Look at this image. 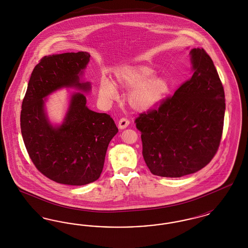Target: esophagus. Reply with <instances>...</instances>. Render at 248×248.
<instances>
[{"label":"esophagus","instance_id":"obj_1","mask_svg":"<svg viewBox=\"0 0 248 248\" xmlns=\"http://www.w3.org/2000/svg\"><path fill=\"white\" fill-rule=\"evenodd\" d=\"M130 122L126 118H121L119 120L118 125L120 129H124L129 125Z\"/></svg>","mask_w":248,"mask_h":248}]
</instances>
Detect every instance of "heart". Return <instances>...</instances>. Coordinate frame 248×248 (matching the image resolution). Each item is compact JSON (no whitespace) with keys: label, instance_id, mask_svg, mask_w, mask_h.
Listing matches in <instances>:
<instances>
[{"label":"heart","instance_id":"1","mask_svg":"<svg viewBox=\"0 0 248 248\" xmlns=\"http://www.w3.org/2000/svg\"><path fill=\"white\" fill-rule=\"evenodd\" d=\"M116 85L124 90H130L127 104L136 111H147L157 106L171 91V83L165 77L155 76L153 68L139 65L120 68L114 72ZM99 97L110 102L118 92L114 84L108 79H102L98 85Z\"/></svg>","mask_w":248,"mask_h":248}]
</instances>
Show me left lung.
<instances>
[{"instance_id":"8db88e82","label":"left lung","mask_w":248,"mask_h":248,"mask_svg":"<svg viewBox=\"0 0 248 248\" xmlns=\"http://www.w3.org/2000/svg\"><path fill=\"white\" fill-rule=\"evenodd\" d=\"M192 76L157 108L135 120L141 132L142 154L159 177L195 173L217 154L223 131V85L209 55L202 48L189 52Z\"/></svg>"}]
</instances>
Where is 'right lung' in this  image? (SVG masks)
<instances>
[{"label":"right lung","mask_w":248,"mask_h":248,"mask_svg":"<svg viewBox=\"0 0 248 248\" xmlns=\"http://www.w3.org/2000/svg\"><path fill=\"white\" fill-rule=\"evenodd\" d=\"M89 59L87 52L44 57L32 71L22 101L20 127L29 156L44 176L60 184L82 186L98 179L108 143L118 132L108 114L86 107L80 92L71 95L61 125L48 121L43 99L48 94L62 87L90 90V83L80 82Z\"/></svg>","instance_id":"1"}]
</instances>
